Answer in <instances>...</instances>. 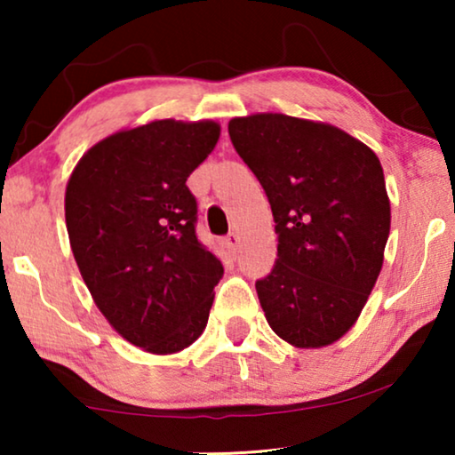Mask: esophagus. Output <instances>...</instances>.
<instances>
[{
    "label": "esophagus",
    "mask_w": 455,
    "mask_h": 455,
    "mask_svg": "<svg viewBox=\"0 0 455 455\" xmlns=\"http://www.w3.org/2000/svg\"><path fill=\"white\" fill-rule=\"evenodd\" d=\"M226 248L229 252H235L238 251V244H240V235H238V232H232V234H228L226 235Z\"/></svg>",
    "instance_id": "esophagus-1"
}]
</instances>
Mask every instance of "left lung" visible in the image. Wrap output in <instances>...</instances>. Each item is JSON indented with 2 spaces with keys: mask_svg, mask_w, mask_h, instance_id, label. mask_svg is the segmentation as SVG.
Wrapping results in <instances>:
<instances>
[{
  "mask_svg": "<svg viewBox=\"0 0 455 455\" xmlns=\"http://www.w3.org/2000/svg\"><path fill=\"white\" fill-rule=\"evenodd\" d=\"M228 130L275 220L277 260L257 282L267 323L296 347L333 344L358 321L383 267L391 207L381 161L325 122L252 114Z\"/></svg>",
  "mask_w": 455,
  "mask_h": 455,
  "instance_id": "obj_1",
  "label": "left lung"
}]
</instances>
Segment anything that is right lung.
Masks as SVG:
<instances>
[{"instance_id":"add662e5","label":"right lung","mask_w":455,"mask_h":455,"mask_svg":"<svg viewBox=\"0 0 455 455\" xmlns=\"http://www.w3.org/2000/svg\"><path fill=\"white\" fill-rule=\"evenodd\" d=\"M213 120H155L91 147L66 186V228L97 308L130 344L176 354L201 338L223 275L196 238L186 180L213 151Z\"/></svg>"}]
</instances>
